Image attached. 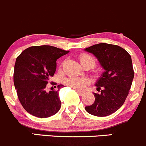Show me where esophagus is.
I'll list each match as a JSON object with an SVG mask.
<instances>
[{
	"label": "esophagus",
	"mask_w": 146,
	"mask_h": 146,
	"mask_svg": "<svg viewBox=\"0 0 146 146\" xmlns=\"http://www.w3.org/2000/svg\"><path fill=\"white\" fill-rule=\"evenodd\" d=\"M76 91H77V93L80 96H83L84 94H85V91H79V90H76Z\"/></svg>",
	"instance_id": "34e87169"
}]
</instances>
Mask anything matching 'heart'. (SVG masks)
Segmentation results:
<instances>
[{
    "label": "heart",
    "mask_w": 146,
    "mask_h": 146,
    "mask_svg": "<svg viewBox=\"0 0 146 146\" xmlns=\"http://www.w3.org/2000/svg\"><path fill=\"white\" fill-rule=\"evenodd\" d=\"M79 60H80L81 64L83 66L88 64L92 65V67H94L96 65V59L89 54H82L79 57ZM88 80L85 78L76 77V76H70V77L65 78L63 80V83L65 85L79 90L82 89L85 86V85L88 84Z\"/></svg>",
    "instance_id": "obj_1"
}]
</instances>
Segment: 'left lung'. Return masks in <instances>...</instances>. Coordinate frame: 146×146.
<instances>
[{
	"mask_svg": "<svg viewBox=\"0 0 146 146\" xmlns=\"http://www.w3.org/2000/svg\"><path fill=\"white\" fill-rule=\"evenodd\" d=\"M85 50L94 54L105 70L96 84L100 94L94 93L95 101L85 110L95 116H108L122 106L128 96L134 76L131 58L120 46L106 43Z\"/></svg>",
	"mask_w": 146,
	"mask_h": 146,
	"instance_id": "1",
	"label": "left lung"
}]
</instances>
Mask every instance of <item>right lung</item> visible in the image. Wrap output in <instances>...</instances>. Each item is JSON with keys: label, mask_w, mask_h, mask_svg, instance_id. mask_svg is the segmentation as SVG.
<instances>
[{"label": "right lung", "mask_w": 146, "mask_h": 146, "mask_svg": "<svg viewBox=\"0 0 146 146\" xmlns=\"http://www.w3.org/2000/svg\"><path fill=\"white\" fill-rule=\"evenodd\" d=\"M69 50L51 46H31L25 49L16 59L14 85L19 102L25 110L40 118H46L60 110L59 90L45 91L50 77L56 70V60ZM51 84H54L52 82Z\"/></svg>", "instance_id": "right-lung-1"}]
</instances>
